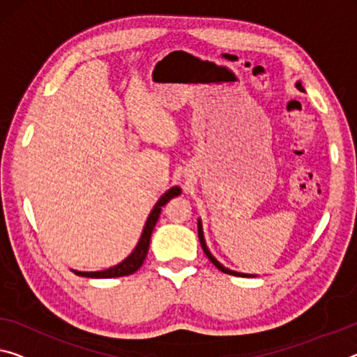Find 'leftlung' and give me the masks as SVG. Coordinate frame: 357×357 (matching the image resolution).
Masks as SVG:
<instances>
[{"instance_id": "1", "label": "left lung", "mask_w": 357, "mask_h": 357, "mask_svg": "<svg viewBox=\"0 0 357 357\" xmlns=\"http://www.w3.org/2000/svg\"><path fill=\"white\" fill-rule=\"evenodd\" d=\"M297 89L298 91H301L303 92L305 89H303V86H301V83L298 81L297 84ZM197 234H199V243H201V248H202V250H204V254L207 255V259H209L213 265H215L218 270H220L222 273H227V274H233V276H244V278H254V274H245V273H236V271H231V270H228V268H225L220 261H218L215 257H213L212 254H211V250L207 249V245H206V241H204V234H202V225H201V220H197Z\"/></svg>"}]
</instances>
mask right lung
<instances>
[{
    "mask_svg": "<svg viewBox=\"0 0 357 357\" xmlns=\"http://www.w3.org/2000/svg\"><path fill=\"white\" fill-rule=\"evenodd\" d=\"M180 193H182V190H180L178 186H172L171 190H167L166 193L160 197V201L156 202L155 207H153V211L150 212V215H148V220L145 223L144 231H142L139 244L135 245L132 254H130L128 259L123 260L121 263H118L116 266L108 268V270L91 271V273L89 271H75V274H78V276H84V278H119V276H129V274L135 273L142 265H144V261L146 259L148 248H150V238H151L153 229H155L158 218H160L161 207L166 206L167 202L172 199V197L178 196Z\"/></svg>",
    "mask_w": 357,
    "mask_h": 357,
    "instance_id": "add662e5",
    "label": "right lung"
}]
</instances>
